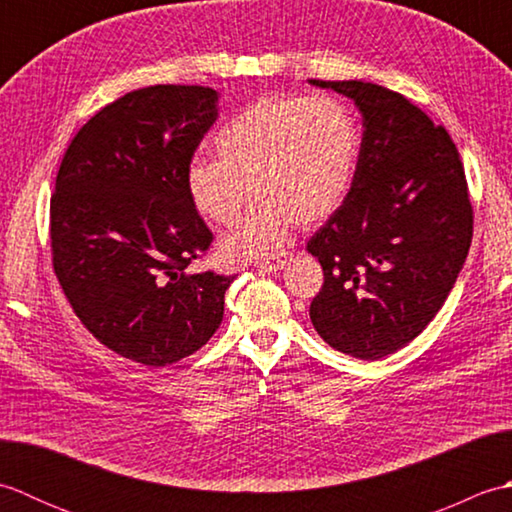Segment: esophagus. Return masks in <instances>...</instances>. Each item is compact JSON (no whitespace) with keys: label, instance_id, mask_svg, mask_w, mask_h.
<instances>
[{"label":"esophagus","instance_id":"1","mask_svg":"<svg viewBox=\"0 0 512 512\" xmlns=\"http://www.w3.org/2000/svg\"><path fill=\"white\" fill-rule=\"evenodd\" d=\"M284 264H286V253H281V255H266L264 259H259L257 268L264 270V273H277V270L284 268Z\"/></svg>","mask_w":512,"mask_h":512}]
</instances>
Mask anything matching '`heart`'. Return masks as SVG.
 Masks as SVG:
<instances>
[{
  "label": "heart",
  "instance_id": "obj_1",
  "mask_svg": "<svg viewBox=\"0 0 512 512\" xmlns=\"http://www.w3.org/2000/svg\"><path fill=\"white\" fill-rule=\"evenodd\" d=\"M211 147L215 160L200 156L187 169L195 209L213 224L233 226L250 198L259 200L220 244L226 262H239L277 248L292 224H317L339 209L361 136L350 107L334 96H268L217 129Z\"/></svg>",
  "mask_w": 512,
  "mask_h": 512
}]
</instances>
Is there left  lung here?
Instances as JSON below:
<instances>
[{
	"mask_svg": "<svg viewBox=\"0 0 512 512\" xmlns=\"http://www.w3.org/2000/svg\"><path fill=\"white\" fill-rule=\"evenodd\" d=\"M352 99L363 140L350 193L310 237L323 286L314 330L334 350L376 361L436 317L473 237V206L447 129L383 85L317 81Z\"/></svg>",
	"mask_w": 512,
	"mask_h": 512,
	"instance_id": "1",
	"label": "left lung"
}]
</instances>
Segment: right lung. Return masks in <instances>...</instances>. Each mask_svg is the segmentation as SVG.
<instances>
[{"mask_svg":"<svg viewBox=\"0 0 512 512\" xmlns=\"http://www.w3.org/2000/svg\"><path fill=\"white\" fill-rule=\"evenodd\" d=\"M217 92L151 85L105 105L65 151L50 200L52 266L76 317L129 361L165 367L220 328L233 277L189 273L213 242L187 189Z\"/></svg>","mask_w":512,"mask_h":512,"instance_id":"obj_1","label":"right lung"}]
</instances>
